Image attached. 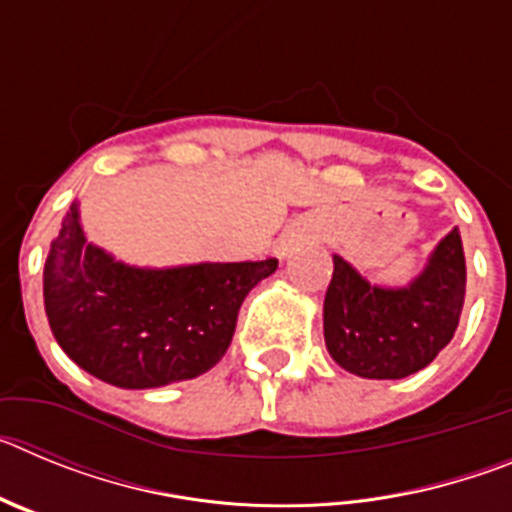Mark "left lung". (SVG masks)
Returning a JSON list of instances; mask_svg holds the SVG:
<instances>
[{"label":"left lung","mask_w":512,"mask_h":512,"mask_svg":"<svg viewBox=\"0 0 512 512\" xmlns=\"http://www.w3.org/2000/svg\"><path fill=\"white\" fill-rule=\"evenodd\" d=\"M464 289L467 264L459 228L443 235L423 271L405 287L372 284L333 253L323 305L325 348L356 377H410L454 338Z\"/></svg>","instance_id":"obj_1"}]
</instances>
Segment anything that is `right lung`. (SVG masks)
<instances>
[{
    "instance_id": "add662e5",
    "label": "right lung",
    "mask_w": 512,
    "mask_h": 512,
    "mask_svg": "<svg viewBox=\"0 0 512 512\" xmlns=\"http://www.w3.org/2000/svg\"><path fill=\"white\" fill-rule=\"evenodd\" d=\"M277 266H130L87 241L74 202L45 259V315L84 372L122 390H151L200 377L223 359L243 300Z\"/></svg>"
}]
</instances>
